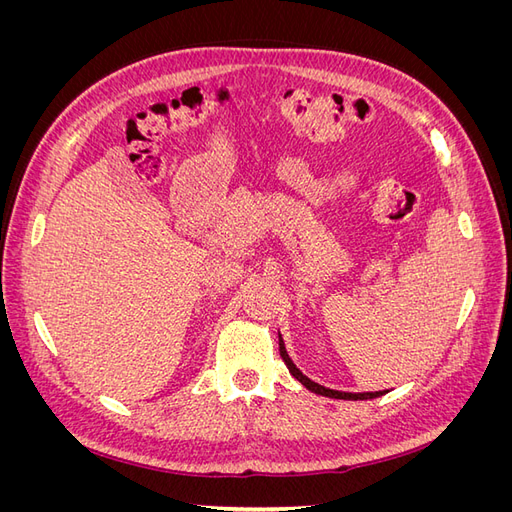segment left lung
<instances>
[{"mask_svg":"<svg viewBox=\"0 0 512 512\" xmlns=\"http://www.w3.org/2000/svg\"><path fill=\"white\" fill-rule=\"evenodd\" d=\"M277 337H280V354H282V359H284V363H286L288 371H290V374L305 386L307 391L318 393V395H324V397H333V399H354V401H359V399H374V397H380V395H384V393H386V391H376V393H342V391L327 389V386H320L318 382L309 380L307 376H303V374H301V369L292 363V359H290L288 352H286V346H284V339H282V335H277Z\"/></svg>","mask_w":512,"mask_h":512,"instance_id":"left-lung-1","label":"left lung"}]
</instances>
